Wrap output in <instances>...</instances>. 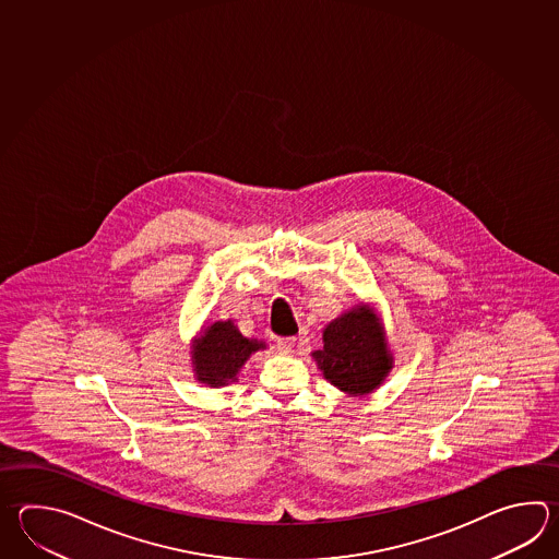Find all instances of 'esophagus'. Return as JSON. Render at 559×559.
I'll list each match as a JSON object with an SVG mask.
<instances>
[{"label": "esophagus", "mask_w": 559, "mask_h": 559, "mask_svg": "<svg viewBox=\"0 0 559 559\" xmlns=\"http://www.w3.org/2000/svg\"><path fill=\"white\" fill-rule=\"evenodd\" d=\"M276 350H278V354H285V356L295 353V338L293 336L276 338Z\"/></svg>", "instance_id": "34e87169"}]
</instances>
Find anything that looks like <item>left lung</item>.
I'll use <instances>...</instances> for the list:
<instances>
[{"label":"left lung","mask_w":559,"mask_h":559,"mask_svg":"<svg viewBox=\"0 0 559 559\" xmlns=\"http://www.w3.org/2000/svg\"><path fill=\"white\" fill-rule=\"evenodd\" d=\"M322 350L312 358L332 386L348 396L374 392L392 370L384 329L374 310L358 305L344 312L322 332Z\"/></svg>","instance_id":"8db88e82"}]
</instances>
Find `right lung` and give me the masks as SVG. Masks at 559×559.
<instances>
[{
    "label": "right lung",
    "instance_id": "1",
    "mask_svg": "<svg viewBox=\"0 0 559 559\" xmlns=\"http://www.w3.org/2000/svg\"><path fill=\"white\" fill-rule=\"evenodd\" d=\"M264 348V342L242 336L233 320H217L193 342L194 377L206 386H225L237 380L252 353Z\"/></svg>",
    "mask_w": 559,
    "mask_h": 559
}]
</instances>
